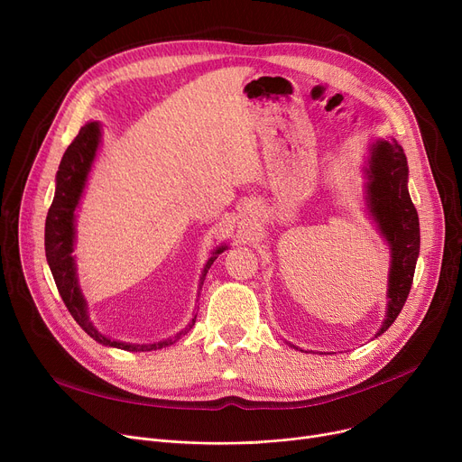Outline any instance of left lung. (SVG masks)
Returning <instances> with one entry per match:
<instances>
[{"mask_svg": "<svg viewBox=\"0 0 462 462\" xmlns=\"http://www.w3.org/2000/svg\"><path fill=\"white\" fill-rule=\"evenodd\" d=\"M365 204L378 232L390 247L385 319L378 329L390 328L408 298L420 256V218L408 192V162L395 138H376L369 145Z\"/></svg>", "mask_w": 462, "mask_h": 462, "instance_id": "obj_1", "label": "left lung"}]
</instances>
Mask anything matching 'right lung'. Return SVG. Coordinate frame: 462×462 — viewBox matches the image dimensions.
<instances>
[{"label": "right lung", "mask_w": 462, "mask_h": 462, "mask_svg": "<svg viewBox=\"0 0 462 462\" xmlns=\"http://www.w3.org/2000/svg\"><path fill=\"white\" fill-rule=\"evenodd\" d=\"M101 136L103 129L99 121H89L86 124L77 138L70 142L67 152L61 157L60 170L56 174V192H54V200L51 209H48L46 215V225H44V253H46V262L51 265L52 277L56 281V286L60 290V296L72 314V319L77 320V324L93 338V341L101 343L103 346H112V348H121L127 352H150V350H159L164 346L174 345L181 335H185L192 326L194 320H197V314L194 319L189 322L185 329L176 333L174 337L164 338V341L159 343H150V345H133V343H124V341H116V338H110L103 335L99 329L93 326L89 320V312H88V301L82 294L80 284H79V275H77V260L72 256V251H75V239H77V209L80 206L82 194L91 172L93 161L97 157V150L101 145ZM228 245L221 244L217 249H213L209 260L206 262L202 275H200V290L204 284V279L208 275V270L211 268V263L215 258L225 253Z\"/></svg>", "instance_id": "right-lung-1"}]
</instances>
